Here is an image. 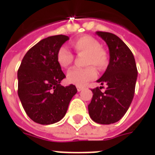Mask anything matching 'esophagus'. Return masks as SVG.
Listing matches in <instances>:
<instances>
[{
	"mask_svg": "<svg viewBox=\"0 0 155 155\" xmlns=\"http://www.w3.org/2000/svg\"><path fill=\"white\" fill-rule=\"evenodd\" d=\"M84 90V87H82V86H77V91L80 92V91H83Z\"/></svg>",
	"mask_w": 155,
	"mask_h": 155,
	"instance_id": "obj_1",
	"label": "esophagus"
}]
</instances>
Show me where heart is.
Here are the masks:
<instances>
[{
  "label": "heart",
  "mask_w": 155,
  "mask_h": 155,
  "mask_svg": "<svg viewBox=\"0 0 155 155\" xmlns=\"http://www.w3.org/2000/svg\"><path fill=\"white\" fill-rule=\"evenodd\" d=\"M71 46L79 55L85 54L84 65L85 68H74L69 71L67 80L70 83L79 86L84 85L87 82L96 77V67L102 71L108 64V55L106 52L101 48L99 41L91 36H82L71 42ZM58 64L61 67H69L74 60V54L67 48L62 46L56 54Z\"/></svg>",
  "instance_id": "b5f03b06"
}]
</instances>
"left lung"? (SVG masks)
<instances>
[{"label": "left lung", "mask_w": 155, "mask_h": 155, "mask_svg": "<svg viewBox=\"0 0 155 155\" xmlns=\"http://www.w3.org/2000/svg\"><path fill=\"white\" fill-rule=\"evenodd\" d=\"M107 44L110 63L104 74L97 81L103 86L92 89L93 97L88 105L89 114L101 124H114L126 113L133 101L137 71L135 60L130 48L117 35L110 32L96 31Z\"/></svg>", "instance_id": "1"}]
</instances>
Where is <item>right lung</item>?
<instances>
[{"label": "right lung", "mask_w": 155, "mask_h": 155, "mask_svg": "<svg viewBox=\"0 0 155 155\" xmlns=\"http://www.w3.org/2000/svg\"><path fill=\"white\" fill-rule=\"evenodd\" d=\"M69 37L53 35L43 39L29 50L17 72L18 96L25 113L35 123H56L66 114L77 92L74 84L62 86L65 75L58 64V50Z\"/></svg>", "instance_id": "obj_1"}]
</instances>
